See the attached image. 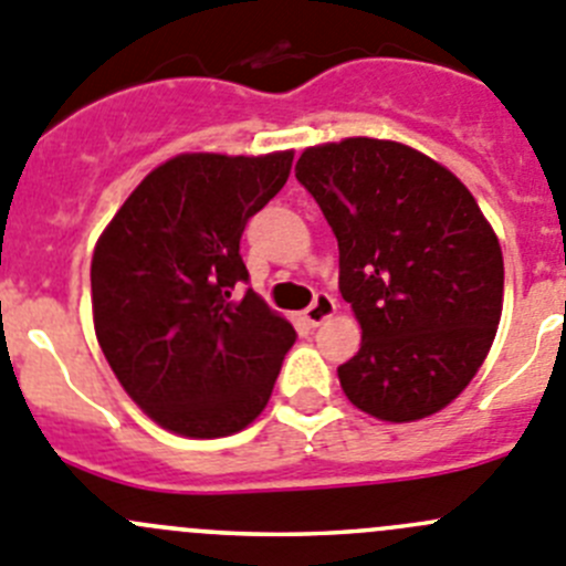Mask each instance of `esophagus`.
I'll list each match as a JSON object with an SVG mask.
<instances>
[{
	"label": "esophagus",
	"mask_w": 566,
	"mask_h": 566,
	"mask_svg": "<svg viewBox=\"0 0 566 566\" xmlns=\"http://www.w3.org/2000/svg\"><path fill=\"white\" fill-rule=\"evenodd\" d=\"M335 310H337V301L332 298L329 293H318L315 295L313 304L304 310V318H307L310 326H321L326 318H332V315H335Z\"/></svg>",
	"instance_id": "1"
}]
</instances>
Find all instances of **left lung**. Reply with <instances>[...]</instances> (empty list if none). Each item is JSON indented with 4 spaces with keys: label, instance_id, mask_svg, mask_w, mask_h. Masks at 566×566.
Wrapping results in <instances>:
<instances>
[{
    "label": "left lung",
    "instance_id": "1",
    "mask_svg": "<svg viewBox=\"0 0 566 566\" xmlns=\"http://www.w3.org/2000/svg\"><path fill=\"white\" fill-rule=\"evenodd\" d=\"M295 178L335 231L363 329L337 368L348 402L394 424L447 408L503 313V251L478 200L424 153L368 136L307 147Z\"/></svg>",
    "mask_w": 566,
    "mask_h": 566
}]
</instances>
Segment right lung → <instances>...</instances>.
I'll use <instances>...</instances> for the list:
<instances>
[{
  "label": "right lung",
  "mask_w": 566,
  "mask_h": 566,
  "mask_svg": "<svg viewBox=\"0 0 566 566\" xmlns=\"http://www.w3.org/2000/svg\"><path fill=\"white\" fill-rule=\"evenodd\" d=\"M293 153H184L130 192L92 256L94 332L111 371L164 430L220 438L273 394L295 329L248 282L240 237L287 184Z\"/></svg>",
  "instance_id": "right-lung-1"
}]
</instances>
